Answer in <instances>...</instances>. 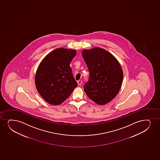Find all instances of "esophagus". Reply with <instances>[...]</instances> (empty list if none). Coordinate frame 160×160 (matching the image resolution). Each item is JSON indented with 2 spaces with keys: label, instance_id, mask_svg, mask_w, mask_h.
Segmentation results:
<instances>
[{
  "label": "esophagus",
  "instance_id": "34e87169",
  "mask_svg": "<svg viewBox=\"0 0 160 160\" xmlns=\"http://www.w3.org/2000/svg\"><path fill=\"white\" fill-rule=\"evenodd\" d=\"M77 82L79 86H80V85H81V84H82V81H81V80H78Z\"/></svg>",
  "mask_w": 160,
  "mask_h": 160
}]
</instances>
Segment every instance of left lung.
I'll use <instances>...</instances> for the list:
<instances>
[{
    "instance_id": "left-lung-1",
    "label": "left lung",
    "mask_w": 160,
    "mask_h": 160,
    "mask_svg": "<svg viewBox=\"0 0 160 160\" xmlns=\"http://www.w3.org/2000/svg\"><path fill=\"white\" fill-rule=\"evenodd\" d=\"M82 55L89 72L84 91L98 105H106L120 91L123 78L122 67L112 54L101 48L83 49Z\"/></svg>"
}]
</instances>
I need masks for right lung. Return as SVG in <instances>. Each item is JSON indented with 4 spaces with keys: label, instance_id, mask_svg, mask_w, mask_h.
<instances>
[{
    "label": "right lung",
    "instance_id": "obj_1",
    "mask_svg": "<svg viewBox=\"0 0 160 160\" xmlns=\"http://www.w3.org/2000/svg\"><path fill=\"white\" fill-rule=\"evenodd\" d=\"M76 54L74 49L57 48L46 55L38 66L34 79L36 87L49 104L60 105L77 86L69 66Z\"/></svg>",
    "mask_w": 160,
    "mask_h": 160
}]
</instances>
